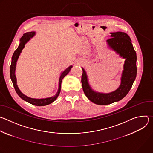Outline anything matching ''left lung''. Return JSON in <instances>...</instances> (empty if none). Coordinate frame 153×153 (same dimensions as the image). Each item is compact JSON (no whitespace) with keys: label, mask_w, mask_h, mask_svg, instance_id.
I'll return each mask as SVG.
<instances>
[{"label":"left lung","mask_w":153,"mask_h":153,"mask_svg":"<svg viewBox=\"0 0 153 153\" xmlns=\"http://www.w3.org/2000/svg\"><path fill=\"white\" fill-rule=\"evenodd\" d=\"M107 42L120 56L125 59L121 84L115 91L108 94L96 93L89 86L85 71L82 68V85L86 96L92 102L100 105H108L122 99L131 88L137 74L136 53L133 48L129 36L123 32L111 33V37Z\"/></svg>","instance_id":"obj_1"}]
</instances>
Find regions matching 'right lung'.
Listing matches in <instances>:
<instances>
[{
  "mask_svg": "<svg viewBox=\"0 0 153 153\" xmlns=\"http://www.w3.org/2000/svg\"><path fill=\"white\" fill-rule=\"evenodd\" d=\"M35 35V32H29V33H25L23 36L20 38V43L18 47V48L15 50L14 53H13V57H12V61L11 63V66H10V77L11 79V81L13 82V86L14 87V89L16 90V92L17 94L19 95V96L22 99L36 106H45L47 105H49L53 102L58 97V96L60 94V90H61V83L62 81V79L63 77L67 75V74L70 72V70L72 68V66L69 67L68 68H67L64 71H63L60 75V77L59 78V90L57 91V93L56 94V95L53 97H51L49 98H46V99H32L30 97H28L26 96L25 95L23 94L20 92L19 89L18 88L17 85L16 84V78L15 76V70H16V62L19 58V56L22 50V49L24 48L25 43L30 40L31 38H32Z\"/></svg>",
  "mask_w": 153,
  "mask_h": 153,
  "instance_id": "add662e5",
  "label": "right lung"
}]
</instances>
